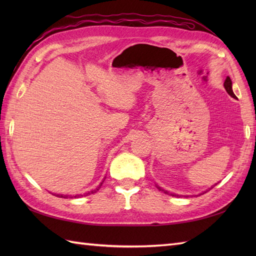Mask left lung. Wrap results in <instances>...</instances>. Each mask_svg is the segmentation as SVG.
<instances>
[{"label":"left lung","mask_w":256,"mask_h":256,"mask_svg":"<svg viewBox=\"0 0 256 256\" xmlns=\"http://www.w3.org/2000/svg\"><path fill=\"white\" fill-rule=\"evenodd\" d=\"M224 88H226V92L228 94H229L232 98H234V99H236V94H233V91H232V81H231V79H230V77H226V81H224ZM216 186V184H214ZM160 190H162L160 187H157ZM162 192H164L165 194H168L167 192H165V190H162ZM172 196H174V197H178V194H172Z\"/></svg>","instance_id":"left-lung-1"}]
</instances>
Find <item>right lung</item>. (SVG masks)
<instances>
[{"mask_svg": "<svg viewBox=\"0 0 256 256\" xmlns=\"http://www.w3.org/2000/svg\"><path fill=\"white\" fill-rule=\"evenodd\" d=\"M102 184H103V182L99 184V187H98V188H96V190H92V192H91V194H94V192H96V190H99L100 189V187L102 186ZM86 194H90V192H86ZM55 196H57V197H59V198H77V197H81V196H82V194H76V196H67V194H55Z\"/></svg>", "mask_w": 256, "mask_h": 256, "instance_id": "right-lung-1", "label": "right lung"}]
</instances>
